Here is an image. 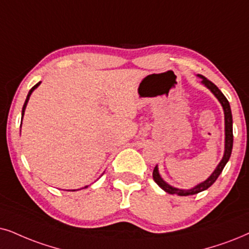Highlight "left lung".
<instances>
[{
    "label": "left lung",
    "instance_id": "left-lung-1",
    "mask_svg": "<svg viewBox=\"0 0 249 249\" xmlns=\"http://www.w3.org/2000/svg\"><path fill=\"white\" fill-rule=\"evenodd\" d=\"M199 77L202 78V84L204 85V86L208 87L210 90H212L213 95H215L217 99H218V101L221 102L223 109H224V115H225V152H224V156H223L222 161L219 162V164L217 165L215 171L213 172V175L210 176L207 180L201 182V184L197 185V186H195L194 188H191V190H179V188L170 186L169 184H166V182L161 178V176H160V174H159V169H157V165H156L155 168H154V171H153V179L155 180L156 184L162 188V190H164L166 193H169V194H177V195H181V196H186V195L197 194V193H200V192L209 188L213 184V182L216 181V179L218 178V176L221 175V172L223 171V169H224L226 163H228L230 156H231V153H232V146H233V130H232V114H231V108H230V103L228 101V99L224 96V94H223L221 90L218 89V87H217L215 84L207 79V78H204L203 75L199 74Z\"/></svg>",
    "mask_w": 249,
    "mask_h": 249
}]
</instances>
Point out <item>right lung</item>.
<instances>
[{
  "label": "right lung",
  "mask_w": 249,
  "mask_h": 249,
  "mask_svg": "<svg viewBox=\"0 0 249 249\" xmlns=\"http://www.w3.org/2000/svg\"><path fill=\"white\" fill-rule=\"evenodd\" d=\"M39 85H40V83H37L36 85H34V86H33L32 88H31V90H30V92H28V94H27V97H26V100H25V103H24V106H23V110H21V116H23V115H24L25 108H26V105H27V102H28V99H30L31 94H32V92H33V90H34V89H36V88L37 86H39ZM86 187H88V186H85V188H86Z\"/></svg>",
  "instance_id": "1"
}]
</instances>
